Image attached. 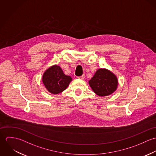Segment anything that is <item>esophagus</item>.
Segmentation results:
<instances>
[{"label":"esophagus","mask_w":156,"mask_h":156,"mask_svg":"<svg viewBox=\"0 0 156 156\" xmlns=\"http://www.w3.org/2000/svg\"><path fill=\"white\" fill-rule=\"evenodd\" d=\"M77 78L80 79H84V78H85V74H83V75H82L81 76H79V77H77Z\"/></svg>","instance_id":"34e87169"}]
</instances>
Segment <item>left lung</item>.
Instances as JSON below:
<instances>
[{
    "mask_svg": "<svg viewBox=\"0 0 156 156\" xmlns=\"http://www.w3.org/2000/svg\"><path fill=\"white\" fill-rule=\"evenodd\" d=\"M94 92L98 96L111 95L116 90L118 80L115 74L106 69H98L89 81Z\"/></svg>",
    "mask_w": 156,
    "mask_h": 156,
    "instance_id": "1",
    "label": "left lung"
}]
</instances>
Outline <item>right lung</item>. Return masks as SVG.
<instances>
[{
	"instance_id": "obj_1",
	"label": "right lung",
	"mask_w": 156,
	"mask_h": 156,
	"mask_svg": "<svg viewBox=\"0 0 156 156\" xmlns=\"http://www.w3.org/2000/svg\"><path fill=\"white\" fill-rule=\"evenodd\" d=\"M42 80L48 91L58 94L67 88L72 79L64 74L59 66H53L45 71Z\"/></svg>"
}]
</instances>
